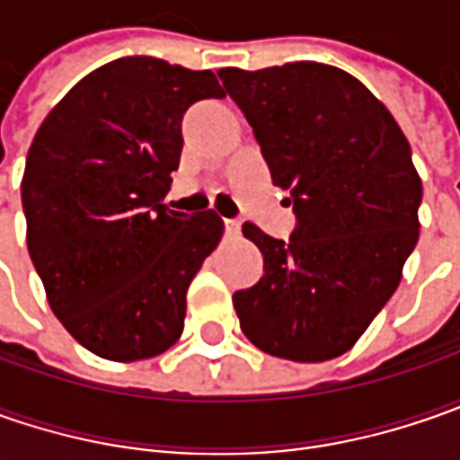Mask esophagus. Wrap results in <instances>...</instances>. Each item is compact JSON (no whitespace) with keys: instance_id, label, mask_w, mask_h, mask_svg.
<instances>
[{"instance_id":"1","label":"esophagus","mask_w":460,"mask_h":460,"mask_svg":"<svg viewBox=\"0 0 460 460\" xmlns=\"http://www.w3.org/2000/svg\"><path fill=\"white\" fill-rule=\"evenodd\" d=\"M225 233H227V238H238L240 222L238 220H225Z\"/></svg>"}]
</instances>
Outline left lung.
<instances>
[{"label": "left lung", "mask_w": 460, "mask_h": 460, "mask_svg": "<svg viewBox=\"0 0 460 460\" xmlns=\"http://www.w3.org/2000/svg\"><path fill=\"white\" fill-rule=\"evenodd\" d=\"M217 76L296 215L289 243L243 225L263 253V276L233 294L240 327L276 358H338L397 292L420 238L422 181L410 143L343 68L299 61Z\"/></svg>", "instance_id": "left-lung-1"}]
</instances>
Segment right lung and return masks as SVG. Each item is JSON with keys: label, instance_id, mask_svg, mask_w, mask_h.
Returning <instances> with one entry per match:
<instances>
[{"label": "right lung", "instance_id": "right-lung-1", "mask_svg": "<svg viewBox=\"0 0 460 460\" xmlns=\"http://www.w3.org/2000/svg\"><path fill=\"white\" fill-rule=\"evenodd\" d=\"M212 71L130 56L99 66L48 112L27 151V251L48 305L86 350L140 361L184 332L186 289L225 222L164 197L181 158V117L222 99Z\"/></svg>", "mask_w": 460, "mask_h": 460}]
</instances>
